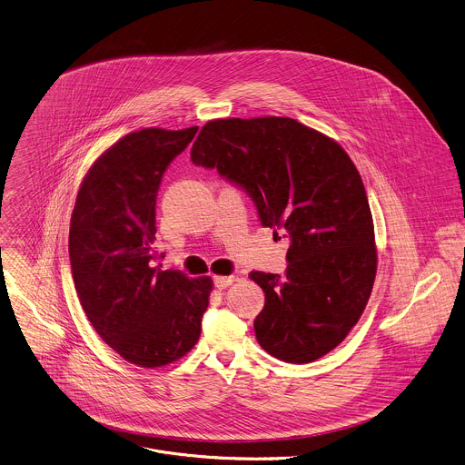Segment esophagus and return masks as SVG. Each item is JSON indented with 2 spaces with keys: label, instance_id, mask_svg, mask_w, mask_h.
Wrapping results in <instances>:
<instances>
[{
  "label": "esophagus",
  "instance_id": "1",
  "mask_svg": "<svg viewBox=\"0 0 465 465\" xmlns=\"http://www.w3.org/2000/svg\"><path fill=\"white\" fill-rule=\"evenodd\" d=\"M233 281H235L233 275H228V277H215V279H213V284H215L217 290H224V288H228Z\"/></svg>",
  "mask_w": 465,
  "mask_h": 465
}]
</instances>
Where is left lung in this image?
Returning <instances> with one entry per match:
<instances>
[{
    "instance_id": "obj_1",
    "label": "left lung",
    "mask_w": 465,
    "mask_h": 465,
    "mask_svg": "<svg viewBox=\"0 0 465 465\" xmlns=\"http://www.w3.org/2000/svg\"><path fill=\"white\" fill-rule=\"evenodd\" d=\"M190 157L241 186L261 224L290 239L282 277L250 273L266 293L253 321L261 348L290 364L335 350L359 322L377 275L366 188L344 148L292 117H232L208 121Z\"/></svg>"
}]
</instances>
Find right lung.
Returning <instances> with one entry per match:
<instances>
[{"label": "right lung", "instance_id": "1", "mask_svg": "<svg viewBox=\"0 0 465 465\" xmlns=\"http://www.w3.org/2000/svg\"><path fill=\"white\" fill-rule=\"evenodd\" d=\"M195 134L197 126L126 134L90 166L72 212L79 302L97 335L141 368L166 366L197 344L213 288L210 277L159 270L152 246L163 173Z\"/></svg>", "mask_w": 465, "mask_h": 465}]
</instances>
